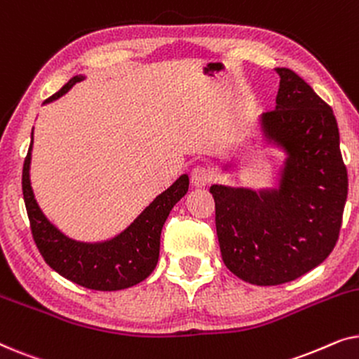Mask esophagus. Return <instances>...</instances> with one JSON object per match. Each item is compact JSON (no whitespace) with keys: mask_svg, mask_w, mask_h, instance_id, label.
I'll return each mask as SVG.
<instances>
[{"mask_svg":"<svg viewBox=\"0 0 359 359\" xmlns=\"http://www.w3.org/2000/svg\"><path fill=\"white\" fill-rule=\"evenodd\" d=\"M210 170L205 165H198L194 166L193 171H191V181H193L194 186H205L210 183Z\"/></svg>","mask_w":359,"mask_h":359,"instance_id":"esophagus-1","label":"esophagus"}]
</instances>
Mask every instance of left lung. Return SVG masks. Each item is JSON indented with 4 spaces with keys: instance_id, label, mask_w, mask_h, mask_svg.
Instances as JSON below:
<instances>
[{
    "instance_id": "8db88e82",
    "label": "left lung",
    "mask_w": 359,
    "mask_h": 359,
    "mask_svg": "<svg viewBox=\"0 0 359 359\" xmlns=\"http://www.w3.org/2000/svg\"><path fill=\"white\" fill-rule=\"evenodd\" d=\"M276 72V109L264 112L262 127L287 151L279 191L210 186L225 266L257 286L294 281L332 253L348 194L332 107L297 73Z\"/></svg>"
}]
</instances>
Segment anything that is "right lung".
Returning <instances> with one entry per match:
<instances>
[{"mask_svg":"<svg viewBox=\"0 0 359 359\" xmlns=\"http://www.w3.org/2000/svg\"><path fill=\"white\" fill-rule=\"evenodd\" d=\"M83 76H73L50 102L70 90ZM31 147L22 166V194L32 238L42 258L63 278L95 291H119L144 281L154 271L160 253V233L173 205L188 193L189 178L183 175L161 193L121 235L104 243H80L68 238L42 214L31 188Z\"/></svg>","mask_w":359,"mask_h":359,"instance_id":"obj_1","label":"right lung"}]
</instances>
